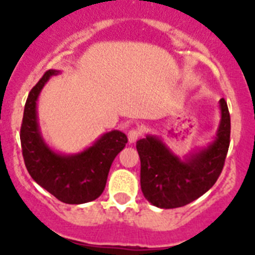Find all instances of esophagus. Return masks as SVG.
Masks as SVG:
<instances>
[{"label": "esophagus", "instance_id": "esophagus-1", "mask_svg": "<svg viewBox=\"0 0 255 255\" xmlns=\"http://www.w3.org/2000/svg\"><path fill=\"white\" fill-rule=\"evenodd\" d=\"M140 135L141 132L139 129H130L129 132H128V138H129L130 143H134V141L138 140Z\"/></svg>", "mask_w": 255, "mask_h": 255}]
</instances>
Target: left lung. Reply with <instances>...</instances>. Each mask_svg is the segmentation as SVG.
<instances>
[{"label":"left lung","instance_id":"1","mask_svg":"<svg viewBox=\"0 0 255 255\" xmlns=\"http://www.w3.org/2000/svg\"><path fill=\"white\" fill-rule=\"evenodd\" d=\"M220 106L222 117L217 139L188 161L177 158L153 136L136 141L141 191L153 206L166 209L186 206L215 185L225 166L231 132L229 107L224 98Z\"/></svg>","mask_w":255,"mask_h":255}]
</instances>
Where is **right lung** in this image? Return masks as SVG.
I'll use <instances>...</instances> for the list:
<instances>
[{
	"mask_svg": "<svg viewBox=\"0 0 255 255\" xmlns=\"http://www.w3.org/2000/svg\"><path fill=\"white\" fill-rule=\"evenodd\" d=\"M56 70H48L31 88L24 107L20 141L29 175L58 200L67 204H82L97 199L105 190L111 164L128 143L121 131H110L92 147L75 155L52 152L43 143L37 124L35 105L40 89Z\"/></svg>",
	"mask_w": 255,
	"mask_h": 255,
	"instance_id": "right-lung-1",
	"label": "right lung"
}]
</instances>
